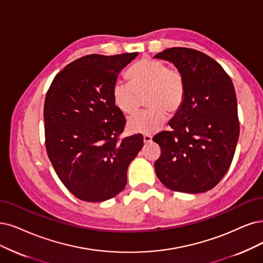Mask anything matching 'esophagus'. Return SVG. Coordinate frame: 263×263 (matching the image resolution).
Returning <instances> with one entry per match:
<instances>
[{"label":"esophagus","instance_id":"esophagus-1","mask_svg":"<svg viewBox=\"0 0 263 263\" xmlns=\"http://www.w3.org/2000/svg\"><path fill=\"white\" fill-rule=\"evenodd\" d=\"M152 135H149V134H144L143 135V140H144V142L145 143H149V142H152Z\"/></svg>","mask_w":263,"mask_h":263}]
</instances>
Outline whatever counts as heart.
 <instances>
[{"label": "heart", "instance_id": "1", "mask_svg": "<svg viewBox=\"0 0 263 263\" xmlns=\"http://www.w3.org/2000/svg\"><path fill=\"white\" fill-rule=\"evenodd\" d=\"M130 83L117 80L111 89L112 100L121 112L137 111L141 97L149 108L129 118V130L152 134L158 131L166 119V112H178L185 101L186 82L177 67L167 66L162 61L143 57L126 71Z\"/></svg>", "mask_w": 263, "mask_h": 263}]
</instances>
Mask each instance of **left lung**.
I'll return each mask as SVG.
<instances>
[{"instance_id":"left-lung-1","label":"left lung","mask_w":263,"mask_h":263,"mask_svg":"<svg viewBox=\"0 0 263 263\" xmlns=\"http://www.w3.org/2000/svg\"><path fill=\"white\" fill-rule=\"evenodd\" d=\"M155 57L173 63L186 82L185 101L169 122L171 130L153 138L161 149L156 174L172 191L207 192L226 176L236 149L234 85L219 63L194 48L171 47Z\"/></svg>"}]
</instances>
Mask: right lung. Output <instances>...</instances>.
Masks as SVG:
<instances>
[{
    "label": "right lung",
    "mask_w": 263,
    "mask_h": 263,
    "mask_svg": "<svg viewBox=\"0 0 263 263\" xmlns=\"http://www.w3.org/2000/svg\"><path fill=\"white\" fill-rule=\"evenodd\" d=\"M138 53L78 58L58 72L44 102L45 147L57 177L73 196L99 202L126 184L143 147L142 134L121 138L123 114L111 95L117 76Z\"/></svg>",
    "instance_id": "add662e5"
}]
</instances>
